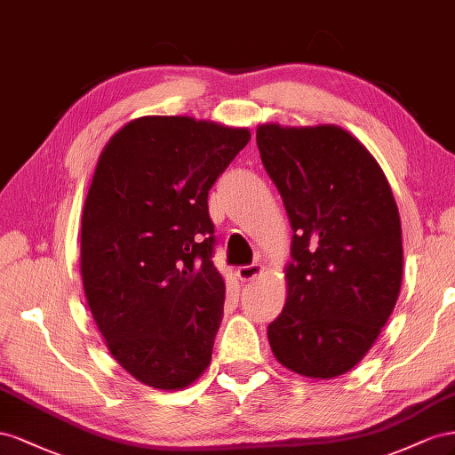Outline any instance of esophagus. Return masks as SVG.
<instances>
[{"instance_id":"esophagus-1","label":"esophagus","mask_w":455,"mask_h":455,"mask_svg":"<svg viewBox=\"0 0 455 455\" xmlns=\"http://www.w3.org/2000/svg\"><path fill=\"white\" fill-rule=\"evenodd\" d=\"M236 275H238V278H240L242 282H250V280H253V278L263 275V267L259 265V263H253V265H248V267H238Z\"/></svg>"}]
</instances>
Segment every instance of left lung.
I'll return each mask as SVG.
<instances>
[{
	"label": "left lung",
	"instance_id": "1",
	"mask_svg": "<svg viewBox=\"0 0 455 455\" xmlns=\"http://www.w3.org/2000/svg\"><path fill=\"white\" fill-rule=\"evenodd\" d=\"M257 147L293 228L288 299L268 323L282 366L310 379L353 370L402 283V228L388 180L339 125L257 127Z\"/></svg>",
	"mask_w": 455,
	"mask_h": 455
}]
</instances>
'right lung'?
<instances>
[{"label": "right lung", "mask_w": 455, "mask_h": 455, "mask_svg": "<svg viewBox=\"0 0 455 455\" xmlns=\"http://www.w3.org/2000/svg\"><path fill=\"white\" fill-rule=\"evenodd\" d=\"M250 129L142 116L102 148L82 213V280L110 355L158 391L212 362L225 280L215 268L207 192Z\"/></svg>", "instance_id": "right-lung-1"}]
</instances>
